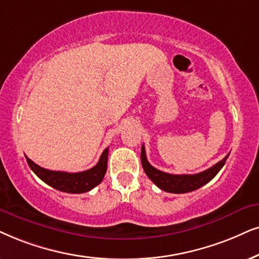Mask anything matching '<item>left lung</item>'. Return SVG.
Wrapping results in <instances>:
<instances>
[{"label": "left lung", "mask_w": 259, "mask_h": 259, "mask_svg": "<svg viewBox=\"0 0 259 259\" xmlns=\"http://www.w3.org/2000/svg\"><path fill=\"white\" fill-rule=\"evenodd\" d=\"M228 155H226L221 161L215 163L210 168L197 173V175H169V173L159 171L153 167L147 160L145 146H142L141 148V162H142V167L145 169L146 175L158 188L163 191L172 192V194H185V192L194 191V190H197L207 184L224 167Z\"/></svg>", "instance_id": "1"}]
</instances>
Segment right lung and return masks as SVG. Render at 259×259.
<instances>
[{"mask_svg":"<svg viewBox=\"0 0 259 259\" xmlns=\"http://www.w3.org/2000/svg\"><path fill=\"white\" fill-rule=\"evenodd\" d=\"M107 156H109V148L104 150L99 161L94 167L76 173L50 171V169L38 166L27 156H26V160L32 171L48 185L60 191L69 192V194H82L96 188L103 181L107 169Z\"/></svg>","mask_w":259,"mask_h":259,"instance_id":"1","label":"right lung"}]
</instances>
